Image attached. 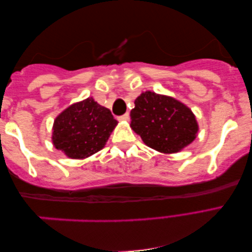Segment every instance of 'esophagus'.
I'll use <instances>...</instances> for the list:
<instances>
[{"instance_id": "34e87169", "label": "esophagus", "mask_w": 252, "mask_h": 252, "mask_svg": "<svg viewBox=\"0 0 252 252\" xmlns=\"http://www.w3.org/2000/svg\"><path fill=\"white\" fill-rule=\"evenodd\" d=\"M128 119H129L128 114H124V115H122V116L118 117V121H122V122H126V121H128Z\"/></svg>"}]
</instances>
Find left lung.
I'll return each instance as SVG.
<instances>
[{
	"instance_id": "1",
	"label": "left lung",
	"mask_w": 252,
	"mask_h": 252,
	"mask_svg": "<svg viewBox=\"0 0 252 252\" xmlns=\"http://www.w3.org/2000/svg\"><path fill=\"white\" fill-rule=\"evenodd\" d=\"M130 127L147 146L177 153L194 141L199 130L194 114L176 99L152 92L141 94L130 111Z\"/></svg>"
}]
</instances>
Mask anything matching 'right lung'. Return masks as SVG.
<instances>
[{
    "instance_id": "right-lung-1",
    "label": "right lung",
    "mask_w": 252,
    "mask_h": 252,
    "mask_svg": "<svg viewBox=\"0 0 252 252\" xmlns=\"http://www.w3.org/2000/svg\"><path fill=\"white\" fill-rule=\"evenodd\" d=\"M116 125L110 110L89 97L56 118L52 143L68 158L82 159L104 148Z\"/></svg>"
}]
</instances>
